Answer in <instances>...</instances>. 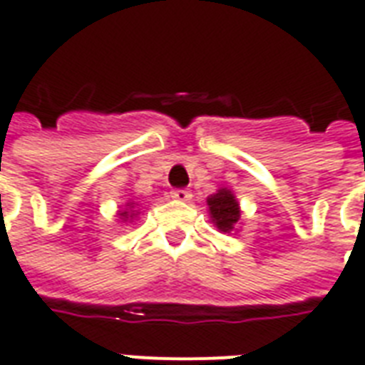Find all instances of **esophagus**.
<instances>
[{
  "label": "esophagus",
  "mask_w": 365,
  "mask_h": 365,
  "mask_svg": "<svg viewBox=\"0 0 365 365\" xmlns=\"http://www.w3.org/2000/svg\"><path fill=\"white\" fill-rule=\"evenodd\" d=\"M171 196L177 202H188V200H190V198H192V194H190V190H185V188H177V190H173Z\"/></svg>",
  "instance_id": "1"
}]
</instances>
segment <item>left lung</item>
<instances>
[{"label": "left lung", "mask_w": 365, "mask_h": 365, "mask_svg": "<svg viewBox=\"0 0 365 365\" xmlns=\"http://www.w3.org/2000/svg\"><path fill=\"white\" fill-rule=\"evenodd\" d=\"M206 204H208L210 222L214 223L217 231H222V233L239 231L237 225L241 223V206H239L233 190L222 186L206 198Z\"/></svg>", "instance_id": "left-lung-1"}]
</instances>
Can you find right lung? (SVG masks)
I'll return each mask as SVG.
<instances>
[{"label":"right lung","mask_w":365,"mask_h":365,"mask_svg":"<svg viewBox=\"0 0 365 365\" xmlns=\"http://www.w3.org/2000/svg\"><path fill=\"white\" fill-rule=\"evenodd\" d=\"M138 215H140V204H138L134 198H128V202L122 206V210L116 212V217H118V222L120 223L134 222Z\"/></svg>","instance_id":"1"}]
</instances>
